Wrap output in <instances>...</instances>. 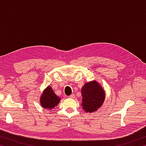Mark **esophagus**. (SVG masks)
Instances as JSON below:
<instances>
[{
  "label": "esophagus",
  "mask_w": 146,
  "mask_h": 146,
  "mask_svg": "<svg viewBox=\"0 0 146 146\" xmlns=\"http://www.w3.org/2000/svg\"><path fill=\"white\" fill-rule=\"evenodd\" d=\"M68 97L70 98H75V95H74L73 94H71V95L69 96Z\"/></svg>",
  "instance_id": "esophagus-1"
}]
</instances>
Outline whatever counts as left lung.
<instances>
[{
    "instance_id": "1",
    "label": "left lung",
    "mask_w": 146,
    "mask_h": 146,
    "mask_svg": "<svg viewBox=\"0 0 146 146\" xmlns=\"http://www.w3.org/2000/svg\"><path fill=\"white\" fill-rule=\"evenodd\" d=\"M82 108L85 111L92 113L97 110L104 102L105 93L97 81L85 84L82 89Z\"/></svg>"
}]
</instances>
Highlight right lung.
<instances>
[{
	"label": "right lung",
	"instance_id": "add662e5",
	"mask_svg": "<svg viewBox=\"0 0 146 146\" xmlns=\"http://www.w3.org/2000/svg\"><path fill=\"white\" fill-rule=\"evenodd\" d=\"M59 102H60V98L55 95L51 86H48L44 90V92L41 96V106L46 110H51L57 106Z\"/></svg>",
	"mask_w": 146,
	"mask_h": 146
}]
</instances>
